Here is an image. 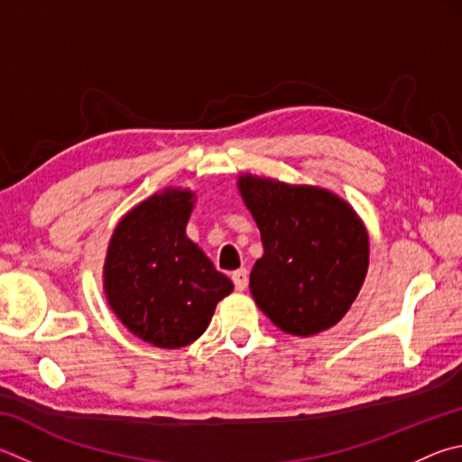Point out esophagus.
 Masks as SVG:
<instances>
[{"label":"esophagus","mask_w":462,"mask_h":462,"mask_svg":"<svg viewBox=\"0 0 462 462\" xmlns=\"http://www.w3.org/2000/svg\"><path fill=\"white\" fill-rule=\"evenodd\" d=\"M232 281H234V287H236L238 291H245L248 287V271H246V268H238V271H234Z\"/></svg>","instance_id":"esophagus-1"}]
</instances>
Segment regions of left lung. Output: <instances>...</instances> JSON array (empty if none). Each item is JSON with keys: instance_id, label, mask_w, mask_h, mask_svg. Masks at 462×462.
I'll list each match as a JSON object with an SVG mask.
<instances>
[{"instance_id": "left-lung-1", "label": "left lung", "mask_w": 462, "mask_h": 462, "mask_svg": "<svg viewBox=\"0 0 462 462\" xmlns=\"http://www.w3.org/2000/svg\"><path fill=\"white\" fill-rule=\"evenodd\" d=\"M238 191L264 246L250 273L260 311L297 337L331 329L354 305L370 266L362 217L319 186L240 173Z\"/></svg>"}]
</instances>
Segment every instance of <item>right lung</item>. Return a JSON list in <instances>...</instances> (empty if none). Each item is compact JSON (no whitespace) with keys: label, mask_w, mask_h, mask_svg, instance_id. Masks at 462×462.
<instances>
[{"label":"right lung","mask_w":462,"mask_h":462,"mask_svg":"<svg viewBox=\"0 0 462 462\" xmlns=\"http://www.w3.org/2000/svg\"><path fill=\"white\" fill-rule=\"evenodd\" d=\"M196 206L188 188H165L125 214L108 240L103 291L113 313L151 346L178 349L202 335L228 276L186 234Z\"/></svg>","instance_id":"right-lung-1"}]
</instances>
